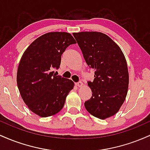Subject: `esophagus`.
Masks as SVG:
<instances>
[{"mask_svg":"<svg viewBox=\"0 0 150 150\" xmlns=\"http://www.w3.org/2000/svg\"><path fill=\"white\" fill-rule=\"evenodd\" d=\"M75 85L76 86H77V87H82V85H83V83H82V82H77V83H75Z\"/></svg>","mask_w":150,"mask_h":150,"instance_id":"34e87169","label":"esophagus"}]
</instances>
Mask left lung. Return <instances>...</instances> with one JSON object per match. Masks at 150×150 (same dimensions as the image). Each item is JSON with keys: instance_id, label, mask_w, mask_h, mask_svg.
Returning <instances> with one entry per match:
<instances>
[{"instance_id": "8db88e82", "label": "left lung", "mask_w": 150, "mask_h": 150, "mask_svg": "<svg viewBox=\"0 0 150 150\" xmlns=\"http://www.w3.org/2000/svg\"><path fill=\"white\" fill-rule=\"evenodd\" d=\"M73 36L87 64L95 70L94 81L87 82L92 97L85 102V108L100 119L112 116L128 92L129 75L124 55L111 38L101 32H82Z\"/></svg>"}]
</instances>
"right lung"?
<instances>
[{
	"instance_id": "obj_1",
	"label": "right lung",
	"mask_w": 150,
	"mask_h": 150,
	"mask_svg": "<svg viewBox=\"0 0 150 150\" xmlns=\"http://www.w3.org/2000/svg\"><path fill=\"white\" fill-rule=\"evenodd\" d=\"M67 32H49L29 46L20 61L17 83L22 99L32 112L41 117L56 114L63 108L74 82L56 75L61 56L68 46L75 44Z\"/></svg>"
}]
</instances>
